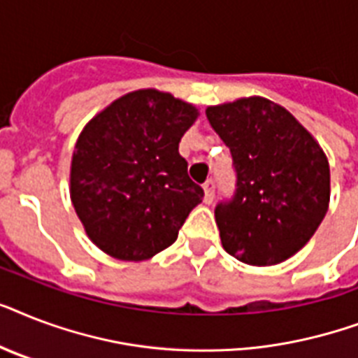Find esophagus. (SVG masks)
I'll return each mask as SVG.
<instances>
[{"label": "esophagus", "mask_w": 358, "mask_h": 358, "mask_svg": "<svg viewBox=\"0 0 358 358\" xmlns=\"http://www.w3.org/2000/svg\"><path fill=\"white\" fill-rule=\"evenodd\" d=\"M213 195H215V182H213V180H208L206 184H204V202H206V204H212Z\"/></svg>", "instance_id": "obj_1"}]
</instances>
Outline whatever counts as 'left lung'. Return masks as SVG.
Wrapping results in <instances>:
<instances>
[{
  "mask_svg": "<svg viewBox=\"0 0 358 358\" xmlns=\"http://www.w3.org/2000/svg\"><path fill=\"white\" fill-rule=\"evenodd\" d=\"M206 117L236 171L234 196L215 206L224 250L249 266L288 260L327 213V156L294 115L267 98L212 106Z\"/></svg>",
  "mask_w": 358,
  "mask_h": 358,
  "instance_id": "obj_1",
  "label": "left lung"
}]
</instances>
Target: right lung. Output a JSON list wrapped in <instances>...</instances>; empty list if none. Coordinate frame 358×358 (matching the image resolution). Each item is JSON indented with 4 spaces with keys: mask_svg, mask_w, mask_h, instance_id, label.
Instances as JSON below:
<instances>
[{
    "mask_svg": "<svg viewBox=\"0 0 358 358\" xmlns=\"http://www.w3.org/2000/svg\"><path fill=\"white\" fill-rule=\"evenodd\" d=\"M199 109L169 92H128L87 124L70 167V199L87 236L117 260H148L178 238L204 191L178 145Z\"/></svg>",
    "mask_w": 358,
    "mask_h": 358,
    "instance_id": "add662e5",
    "label": "right lung"
}]
</instances>
